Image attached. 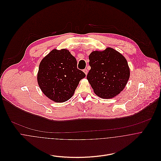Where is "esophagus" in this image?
<instances>
[{
  "label": "esophagus",
  "mask_w": 161,
  "mask_h": 161,
  "mask_svg": "<svg viewBox=\"0 0 161 161\" xmlns=\"http://www.w3.org/2000/svg\"><path fill=\"white\" fill-rule=\"evenodd\" d=\"M84 72L86 74V75H87V72H88V71H87V69H85L84 70Z\"/></svg>",
  "instance_id": "obj_1"
}]
</instances>
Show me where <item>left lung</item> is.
Wrapping results in <instances>:
<instances>
[{"label":"left lung","instance_id":"8db88e82","mask_svg":"<svg viewBox=\"0 0 161 161\" xmlns=\"http://www.w3.org/2000/svg\"><path fill=\"white\" fill-rule=\"evenodd\" d=\"M87 79L94 93L103 98H111L125 87L130 78V69L125 57L111 47L93 51L89 55Z\"/></svg>","mask_w":161,"mask_h":161}]
</instances>
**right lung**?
Masks as SVG:
<instances>
[{
	"label": "right lung",
	"mask_w": 161,
	"mask_h": 161,
	"mask_svg": "<svg viewBox=\"0 0 161 161\" xmlns=\"http://www.w3.org/2000/svg\"><path fill=\"white\" fill-rule=\"evenodd\" d=\"M85 73L77 68V61L68 50L53 49L41 61L38 85L47 97L64 102L73 95Z\"/></svg>",
	"instance_id": "add662e5"
}]
</instances>
